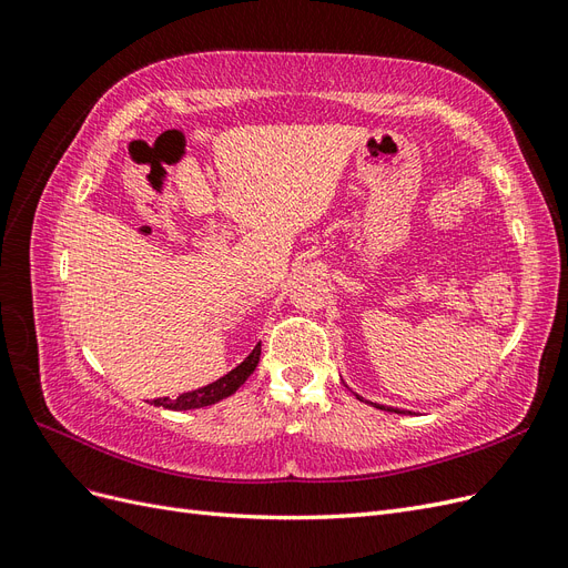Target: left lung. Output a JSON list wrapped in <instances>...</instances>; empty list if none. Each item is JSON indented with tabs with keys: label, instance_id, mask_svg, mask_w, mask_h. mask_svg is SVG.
I'll use <instances>...</instances> for the list:
<instances>
[{
	"label": "left lung",
	"instance_id": "1",
	"mask_svg": "<svg viewBox=\"0 0 568 568\" xmlns=\"http://www.w3.org/2000/svg\"><path fill=\"white\" fill-rule=\"evenodd\" d=\"M357 400H363V398H359V395H357ZM374 407H379V409H386V412H398V415H405V412H403V409H395V407H384V405H374Z\"/></svg>",
	"mask_w": 568,
	"mask_h": 568
}]
</instances>
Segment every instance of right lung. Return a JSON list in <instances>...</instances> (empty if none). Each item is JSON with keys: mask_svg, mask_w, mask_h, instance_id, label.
Masks as SVG:
<instances>
[{"mask_svg": "<svg viewBox=\"0 0 568 568\" xmlns=\"http://www.w3.org/2000/svg\"><path fill=\"white\" fill-rule=\"evenodd\" d=\"M257 363H261V343H257L253 353L244 359L242 365L234 367L230 374L220 376L217 382L203 386V388H196V390L182 393V395H178V398H156L153 400V405H163L168 409H194V407H205V405L225 400L227 395H232L239 386H244V382L255 372Z\"/></svg>", "mask_w": 568, "mask_h": 568, "instance_id": "right-lung-1", "label": "right lung"}]
</instances>
